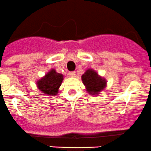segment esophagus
<instances>
[{
    "instance_id": "obj_1",
    "label": "esophagus",
    "mask_w": 151,
    "mask_h": 151,
    "mask_svg": "<svg viewBox=\"0 0 151 151\" xmlns=\"http://www.w3.org/2000/svg\"><path fill=\"white\" fill-rule=\"evenodd\" d=\"M69 75V76H71V77H76V72H74V71L70 72Z\"/></svg>"
}]
</instances>
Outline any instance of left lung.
<instances>
[{"mask_svg": "<svg viewBox=\"0 0 151 151\" xmlns=\"http://www.w3.org/2000/svg\"><path fill=\"white\" fill-rule=\"evenodd\" d=\"M82 82L91 94H98L106 86V80L99 76L93 69H88L82 76Z\"/></svg>", "mask_w": 151, "mask_h": 151, "instance_id": "obj_1", "label": "left lung"}]
</instances>
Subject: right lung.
I'll return each instance as SVG.
<instances>
[{"mask_svg": "<svg viewBox=\"0 0 151 151\" xmlns=\"http://www.w3.org/2000/svg\"><path fill=\"white\" fill-rule=\"evenodd\" d=\"M63 79V76L62 74L57 73L54 69H52L37 82V85L38 89L44 94L54 96L58 93V89L61 85Z\"/></svg>", "mask_w": 151, "mask_h": 151, "instance_id": "right-lung-1", "label": "right lung"}]
</instances>
